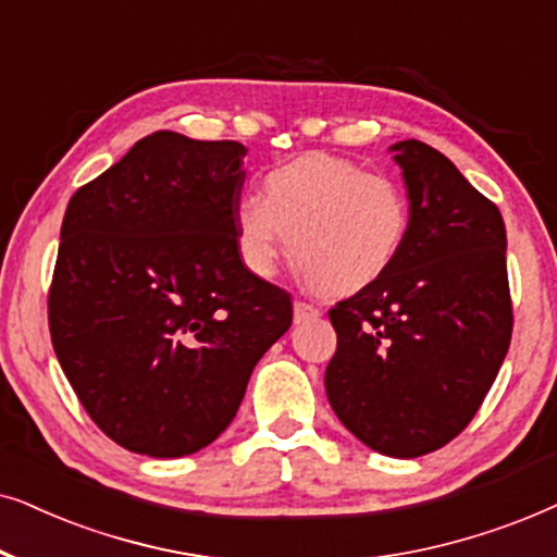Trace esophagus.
<instances>
[{
	"label": "esophagus",
	"mask_w": 557,
	"mask_h": 557,
	"mask_svg": "<svg viewBox=\"0 0 557 557\" xmlns=\"http://www.w3.org/2000/svg\"><path fill=\"white\" fill-rule=\"evenodd\" d=\"M293 313H295V323H302V321H313V318L321 315V310H318L315 306H310V302L295 300Z\"/></svg>",
	"instance_id": "1"
}]
</instances>
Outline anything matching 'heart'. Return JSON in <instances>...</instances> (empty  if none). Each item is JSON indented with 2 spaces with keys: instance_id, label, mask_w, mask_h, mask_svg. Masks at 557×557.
I'll use <instances>...</instances> for the list:
<instances>
[{
  "instance_id": "heart-1",
  "label": "heart",
  "mask_w": 557,
  "mask_h": 557,
  "mask_svg": "<svg viewBox=\"0 0 557 557\" xmlns=\"http://www.w3.org/2000/svg\"><path fill=\"white\" fill-rule=\"evenodd\" d=\"M264 198L234 206V239L255 277H272L290 249L302 277L333 295L367 290L397 264L412 226L407 193L351 160L313 152L270 170Z\"/></svg>"
}]
</instances>
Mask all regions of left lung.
I'll list each match as a JSON object with an SVG mask.
<instances>
[{
	"mask_svg": "<svg viewBox=\"0 0 557 557\" xmlns=\"http://www.w3.org/2000/svg\"><path fill=\"white\" fill-rule=\"evenodd\" d=\"M412 226L380 283L336 302L338 346L325 395L376 454L418 458L479 412L511 341L502 213L446 154L418 139L389 147Z\"/></svg>",
	"mask_w": 557,
	"mask_h": 557,
	"instance_id": "8db88e82",
	"label": "left lung"
}]
</instances>
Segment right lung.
Listing matches in <instances>:
<instances>
[{
  "instance_id": "right-lung-1",
  "label": "right lung",
  "mask_w": 557,
  "mask_h": 557,
  "mask_svg": "<svg viewBox=\"0 0 557 557\" xmlns=\"http://www.w3.org/2000/svg\"><path fill=\"white\" fill-rule=\"evenodd\" d=\"M244 154L232 139L154 132L65 209L50 338L91 420L135 454L216 441L293 323L290 295L236 251Z\"/></svg>"
}]
</instances>
